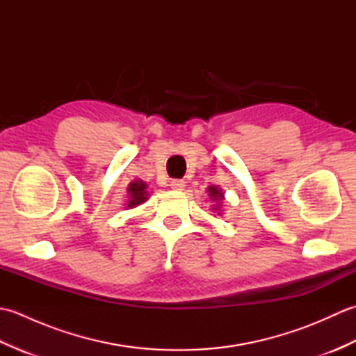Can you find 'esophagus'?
I'll list each match as a JSON object with an SVG mask.
<instances>
[{"label": "esophagus", "mask_w": 356, "mask_h": 356, "mask_svg": "<svg viewBox=\"0 0 356 356\" xmlns=\"http://www.w3.org/2000/svg\"><path fill=\"white\" fill-rule=\"evenodd\" d=\"M170 186L172 188V190L180 191V190H184V188H185V182H184V180H180V179H174L170 182Z\"/></svg>", "instance_id": "obj_1"}]
</instances>
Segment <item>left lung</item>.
<instances>
[{
  "label": "left lung",
  "mask_w": 356,
  "mask_h": 356,
  "mask_svg": "<svg viewBox=\"0 0 356 356\" xmlns=\"http://www.w3.org/2000/svg\"><path fill=\"white\" fill-rule=\"evenodd\" d=\"M208 191H209V195L211 197H223V194L217 190L216 186H209L208 188Z\"/></svg>",
  "instance_id": "1"
}]
</instances>
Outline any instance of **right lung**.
<instances>
[{"label":"right lung","mask_w":356,"mask_h":356,"mask_svg":"<svg viewBox=\"0 0 356 356\" xmlns=\"http://www.w3.org/2000/svg\"><path fill=\"white\" fill-rule=\"evenodd\" d=\"M147 185L142 182V180H136L128 188V193H130V200H128V207H136L139 203L147 200V193H145Z\"/></svg>","instance_id":"obj_1"}]
</instances>
